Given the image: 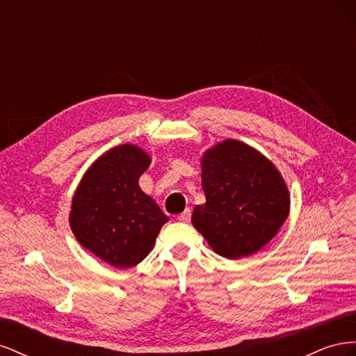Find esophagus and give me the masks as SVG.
I'll return each instance as SVG.
<instances>
[{"label":"esophagus","mask_w":356,"mask_h":356,"mask_svg":"<svg viewBox=\"0 0 356 356\" xmlns=\"http://www.w3.org/2000/svg\"><path fill=\"white\" fill-rule=\"evenodd\" d=\"M190 218H191V209H188V208H187L184 212L178 215V220H179L181 222H188Z\"/></svg>","instance_id":"obj_1"}]
</instances>
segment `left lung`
<instances>
[{
  "mask_svg": "<svg viewBox=\"0 0 356 356\" xmlns=\"http://www.w3.org/2000/svg\"><path fill=\"white\" fill-rule=\"evenodd\" d=\"M202 188L207 203L195 208L191 222L225 258L254 254L288 217L289 195L281 174L257 149L234 139L204 153Z\"/></svg>",
  "mask_w": 356,
  "mask_h": 356,
  "instance_id": "left-lung-1",
  "label": "left lung"
}]
</instances>
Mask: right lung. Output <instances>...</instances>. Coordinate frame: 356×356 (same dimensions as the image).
Returning <instances> with one entry per match:
<instances>
[{
    "label": "right lung",
    "mask_w": 356,
    "mask_h": 356,
    "mask_svg": "<svg viewBox=\"0 0 356 356\" xmlns=\"http://www.w3.org/2000/svg\"><path fill=\"white\" fill-rule=\"evenodd\" d=\"M149 157L135 145H118L86 172L72 199L70 225L77 241L114 267L141 263L168 221L138 181Z\"/></svg>",
    "instance_id": "add662e5"
}]
</instances>
